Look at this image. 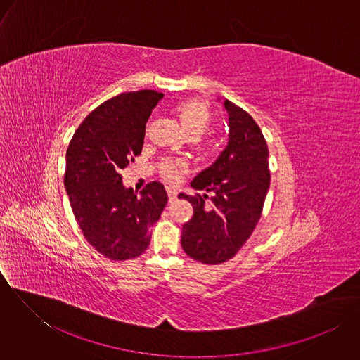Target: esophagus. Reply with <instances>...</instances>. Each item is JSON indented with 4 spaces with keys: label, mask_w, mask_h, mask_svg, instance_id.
Listing matches in <instances>:
<instances>
[{
    "label": "esophagus",
    "mask_w": 360,
    "mask_h": 360,
    "mask_svg": "<svg viewBox=\"0 0 360 360\" xmlns=\"http://www.w3.org/2000/svg\"><path fill=\"white\" fill-rule=\"evenodd\" d=\"M166 193H167V198H169V202H173L176 198H177V193L172 188H166Z\"/></svg>",
    "instance_id": "esophagus-1"
}]
</instances>
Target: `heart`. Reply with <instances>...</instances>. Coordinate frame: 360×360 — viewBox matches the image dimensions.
Segmentation results:
<instances>
[{
    "instance_id": "b5f03b06",
    "label": "heart",
    "mask_w": 360,
    "mask_h": 360,
    "mask_svg": "<svg viewBox=\"0 0 360 360\" xmlns=\"http://www.w3.org/2000/svg\"><path fill=\"white\" fill-rule=\"evenodd\" d=\"M180 127L188 139H198L209 124L207 106L200 100H187L179 103L174 109ZM183 170L181 162L165 160L159 165V173L167 183H176L180 172Z\"/></svg>"
}]
</instances>
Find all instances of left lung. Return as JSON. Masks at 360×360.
Masks as SVG:
<instances>
[{
    "mask_svg": "<svg viewBox=\"0 0 360 360\" xmlns=\"http://www.w3.org/2000/svg\"><path fill=\"white\" fill-rule=\"evenodd\" d=\"M224 108L229 113L227 147L191 181L193 188L209 194L179 195L194 209L183 224L181 247L191 259L205 264L231 259L248 241L270 186L269 150L257 122L229 100Z\"/></svg>",
    "mask_w": 360,
    "mask_h": 360,
    "instance_id": "8db88e82",
    "label": "left lung"
}]
</instances>
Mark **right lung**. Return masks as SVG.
<instances>
[{
  "label": "right lung",
  "instance_id": "right-lung-1",
  "mask_svg": "<svg viewBox=\"0 0 360 360\" xmlns=\"http://www.w3.org/2000/svg\"><path fill=\"white\" fill-rule=\"evenodd\" d=\"M163 98L155 90L129 91L97 106L75 131L66 151L65 188L84 238L112 260L140 257L151 226L167 204L162 183L140 195L124 188L122 169L141 154L146 123Z\"/></svg>",
  "mask_w": 360,
  "mask_h": 360
}]
</instances>
